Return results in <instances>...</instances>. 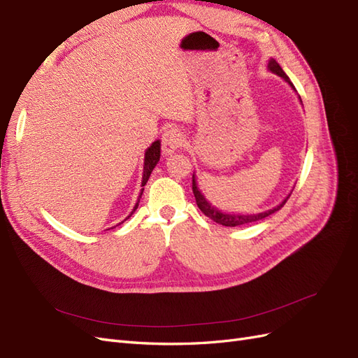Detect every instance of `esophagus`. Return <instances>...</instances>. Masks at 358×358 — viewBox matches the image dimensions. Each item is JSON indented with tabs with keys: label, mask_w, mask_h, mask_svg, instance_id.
Segmentation results:
<instances>
[{
	"label": "esophagus",
	"mask_w": 358,
	"mask_h": 358,
	"mask_svg": "<svg viewBox=\"0 0 358 358\" xmlns=\"http://www.w3.org/2000/svg\"><path fill=\"white\" fill-rule=\"evenodd\" d=\"M184 141V135L178 128H168L162 135V148L166 155H172L181 147Z\"/></svg>",
	"instance_id": "1"
}]
</instances>
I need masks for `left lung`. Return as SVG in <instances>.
I'll return each instance as SVG.
<instances>
[{
  "label": "left lung",
  "mask_w": 358,
  "mask_h": 358,
  "mask_svg": "<svg viewBox=\"0 0 358 358\" xmlns=\"http://www.w3.org/2000/svg\"><path fill=\"white\" fill-rule=\"evenodd\" d=\"M268 70L276 76H280L285 83L290 85V87L296 92L293 83L290 82V78L287 77V74L282 71V68L280 66V64L276 62L273 57H271V59L268 61ZM299 99H301V96H299ZM302 102V101H301ZM192 189H193V194H194V199H196V203H198L199 210L206 215L210 217L211 220H214L215 223L222 224V226H227V227H235V226H242V224H248V223H255V222H259L262 220V218H266L268 215L276 213L278 210H281L284 203L287 202V199L290 198L292 192L288 193L285 196V199L282 202H280L276 206H273V208L271 210H266V211H262V213H256V214H236V213H224L222 210H218L215 205H213L208 199L205 198V194L202 193V190L198 187V181H196V176L193 172V177H192Z\"/></svg>",
  "instance_id": "obj_1"
}]
</instances>
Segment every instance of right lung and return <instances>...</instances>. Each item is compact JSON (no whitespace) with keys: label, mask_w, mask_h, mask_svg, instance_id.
<instances>
[{"label":"right lung","mask_w":358,"mask_h":358,"mask_svg":"<svg viewBox=\"0 0 358 358\" xmlns=\"http://www.w3.org/2000/svg\"><path fill=\"white\" fill-rule=\"evenodd\" d=\"M159 159H160V140H156L155 143H152V145H150L147 150H145V155H144V169H143V181H141V192H140V196H138V201H136V203H135V206H134V210L131 211V214L124 218L123 222H126L128 220V218L136 211V208H138V203H140V199H141V196H143V192H144V186L147 184V181H148V178H150V174H152V171L155 169V166L157 165V162H159ZM122 222V223H123ZM122 223H119V224H122ZM113 229V227H111Z\"/></svg>","instance_id":"obj_1"}]
</instances>
